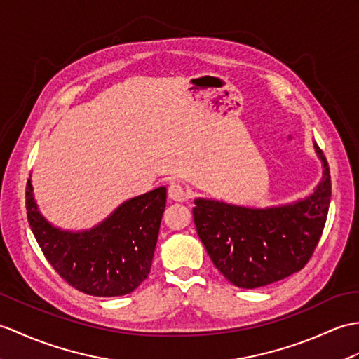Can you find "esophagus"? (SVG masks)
<instances>
[{
	"mask_svg": "<svg viewBox=\"0 0 359 359\" xmlns=\"http://www.w3.org/2000/svg\"><path fill=\"white\" fill-rule=\"evenodd\" d=\"M168 196L176 202H185L188 200V191L180 183H171L168 187Z\"/></svg>",
	"mask_w": 359,
	"mask_h": 359,
	"instance_id": "esophagus-1",
	"label": "esophagus"
}]
</instances>
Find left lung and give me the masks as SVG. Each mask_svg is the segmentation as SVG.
I'll use <instances>...</instances> for the list:
<instances>
[{
    "label": "left lung",
    "instance_id": "obj_1",
    "mask_svg": "<svg viewBox=\"0 0 359 359\" xmlns=\"http://www.w3.org/2000/svg\"><path fill=\"white\" fill-rule=\"evenodd\" d=\"M324 177L315 193L294 205L266 210L196 200L197 234L215 268L232 285L262 287L302 271L315 251L326 224L332 183L326 157Z\"/></svg>",
    "mask_w": 359,
    "mask_h": 359
}]
</instances>
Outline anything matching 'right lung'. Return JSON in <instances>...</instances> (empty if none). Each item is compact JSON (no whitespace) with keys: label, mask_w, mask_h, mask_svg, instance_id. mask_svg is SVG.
<instances>
[{"label":"right lung","mask_w":359,"mask_h":359,"mask_svg":"<svg viewBox=\"0 0 359 359\" xmlns=\"http://www.w3.org/2000/svg\"><path fill=\"white\" fill-rule=\"evenodd\" d=\"M165 203L161 187L122 203L93 229L65 232L38 212L30 179L26 187L29 224L47 262L72 287L93 297L127 295L148 277Z\"/></svg>","instance_id":"add662e5"}]
</instances>
